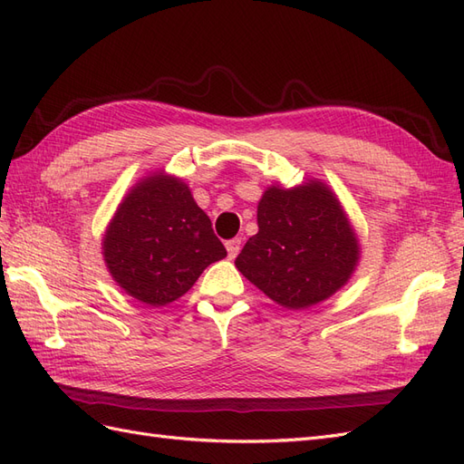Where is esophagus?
I'll return each mask as SVG.
<instances>
[{
	"mask_svg": "<svg viewBox=\"0 0 464 464\" xmlns=\"http://www.w3.org/2000/svg\"><path fill=\"white\" fill-rule=\"evenodd\" d=\"M240 247H242V240H240V237H232V240H228V242H227L228 257L234 259L237 254H240Z\"/></svg>",
	"mask_w": 464,
	"mask_h": 464,
	"instance_id": "1",
	"label": "esophagus"
}]
</instances>
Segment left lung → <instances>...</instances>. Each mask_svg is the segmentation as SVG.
I'll list each match as a JSON object with an SVG mask.
<instances>
[{
    "label": "left lung",
    "mask_w": 464,
    "mask_h": 464,
    "mask_svg": "<svg viewBox=\"0 0 464 464\" xmlns=\"http://www.w3.org/2000/svg\"><path fill=\"white\" fill-rule=\"evenodd\" d=\"M257 227L236 266L286 310L327 300L356 269V232L323 181L310 179L292 189L266 188L257 205Z\"/></svg>",
    "instance_id": "left-lung-1"
}]
</instances>
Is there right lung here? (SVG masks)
Wrapping results in <instances>:
<instances>
[{"label":"right lung","mask_w":464,"mask_h":464,"mask_svg":"<svg viewBox=\"0 0 464 464\" xmlns=\"http://www.w3.org/2000/svg\"><path fill=\"white\" fill-rule=\"evenodd\" d=\"M102 249L118 286L152 307L184 296L210 263L227 257L188 184L164 172L147 176L125 195Z\"/></svg>","instance_id":"right-lung-1"}]
</instances>
